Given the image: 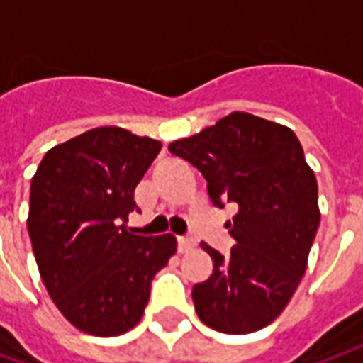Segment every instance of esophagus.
I'll return each mask as SVG.
<instances>
[{"label": "esophagus", "mask_w": 363, "mask_h": 363, "mask_svg": "<svg viewBox=\"0 0 363 363\" xmlns=\"http://www.w3.org/2000/svg\"><path fill=\"white\" fill-rule=\"evenodd\" d=\"M196 247V241L192 237H179V251L189 252Z\"/></svg>", "instance_id": "obj_1"}]
</instances>
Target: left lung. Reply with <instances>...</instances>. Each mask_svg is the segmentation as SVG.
<instances>
[{
    "mask_svg": "<svg viewBox=\"0 0 363 363\" xmlns=\"http://www.w3.org/2000/svg\"><path fill=\"white\" fill-rule=\"evenodd\" d=\"M169 151L204 174L213 206L237 204L225 223L231 255L202 243L213 272L192 288L198 317L228 335L264 328L296 294L319 229L317 179L301 143L281 124L231 112Z\"/></svg>",
    "mask_w": 363,
    "mask_h": 363,
    "instance_id": "1",
    "label": "left lung"
}]
</instances>
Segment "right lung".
Here are the masks:
<instances>
[{"label": "right lung", "mask_w": 363, "mask_h": 363, "mask_svg": "<svg viewBox=\"0 0 363 363\" xmlns=\"http://www.w3.org/2000/svg\"><path fill=\"white\" fill-rule=\"evenodd\" d=\"M159 150L161 142L124 128H93L52 147L30 181L27 228L38 272L60 313L87 335L135 327L153 276L177 252L171 233L134 235L124 225Z\"/></svg>", "instance_id": "add662e5"}]
</instances>
